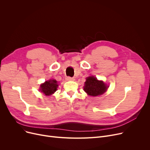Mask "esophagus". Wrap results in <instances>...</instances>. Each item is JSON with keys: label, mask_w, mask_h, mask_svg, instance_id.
<instances>
[{"label": "esophagus", "mask_w": 150, "mask_h": 150, "mask_svg": "<svg viewBox=\"0 0 150 150\" xmlns=\"http://www.w3.org/2000/svg\"><path fill=\"white\" fill-rule=\"evenodd\" d=\"M66 80H68V81H73L75 80L74 78H72V77H70V76H68L66 78Z\"/></svg>", "instance_id": "esophagus-1"}]
</instances>
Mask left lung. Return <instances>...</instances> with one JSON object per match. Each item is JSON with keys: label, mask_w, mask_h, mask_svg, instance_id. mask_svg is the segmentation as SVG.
Segmentation results:
<instances>
[{"label": "left lung", "mask_w": 150, "mask_h": 150, "mask_svg": "<svg viewBox=\"0 0 150 150\" xmlns=\"http://www.w3.org/2000/svg\"><path fill=\"white\" fill-rule=\"evenodd\" d=\"M108 86L102 81H98L96 77L89 76L86 78L84 91L91 96H98L106 91Z\"/></svg>", "instance_id": "left-lung-1"}]
</instances>
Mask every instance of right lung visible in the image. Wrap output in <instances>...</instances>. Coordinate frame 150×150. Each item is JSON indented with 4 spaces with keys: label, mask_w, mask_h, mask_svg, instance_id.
Here are the masks:
<instances>
[{
    "label": "right lung",
    "mask_w": 150,
    "mask_h": 150,
    "mask_svg": "<svg viewBox=\"0 0 150 150\" xmlns=\"http://www.w3.org/2000/svg\"><path fill=\"white\" fill-rule=\"evenodd\" d=\"M57 81L54 80H50L45 81L41 85V91L45 96H50L56 92L58 88Z\"/></svg>",
    "instance_id": "add662e5"
}]
</instances>
